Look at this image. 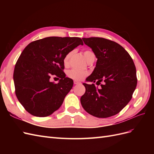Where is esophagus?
I'll return each instance as SVG.
<instances>
[{
    "mask_svg": "<svg viewBox=\"0 0 154 154\" xmlns=\"http://www.w3.org/2000/svg\"><path fill=\"white\" fill-rule=\"evenodd\" d=\"M79 83H80V82H78V81H76V80L74 81V85H77V84H79Z\"/></svg>",
    "mask_w": 154,
    "mask_h": 154,
    "instance_id": "1",
    "label": "esophagus"
}]
</instances>
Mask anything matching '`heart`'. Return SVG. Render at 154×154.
Segmentation results:
<instances>
[{
	"label": "heart",
	"mask_w": 154,
	"mask_h": 154,
	"mask_svg": "<svg viewBox=\"0 0 154 154\" xmlns=\"http://www.w3.org/2000/svg\"><path fill=\"white\" fill-rule=\"evenodd\" d=\"M73 54V51H70L65 56L63 62L65 66H67L69 64V59L71 58L72 54ZM83 55L87 61V62L90 63L92 61H94L95 59V54L92 50L87 49L83 51ZM67 75L69 78H71L74 80H82L85 78L88 75V72L85 71H78L76 69H71L67 71Z\"/></svg>",
	"instance_id": "b5f03b06"
}]
</instances>
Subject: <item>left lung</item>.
I'll return each mask as SVG.
<instances>
[{
  "mask_svg": "<svg viewBox=\"0 0 154 154\" xmlns=\"http://www.w3.org/2000/svg\"><path fill=\"white\" fill-rule=\"evenodd\" d=\"M82 39L97 58L94 71L86 80L97 82L100 87L83 83L85 92L81 97L82 105L88 114L97 118L114 116L128 103L136 88L137 79L133 60L114 41L100 37Z\"/></svg>",
  "mask_w": 154,
  "mask_h": 154,
  "instance_id": "obj_1",
  "label": "left lung"
}]
</instances>
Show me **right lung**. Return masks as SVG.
<instances>
[{"instance_id":"1","label":"right lung","mask_w":154,"mask_h":154,"mask_svg":"<svg viewBox=\"0 0 154 154\" xmlns=\"http://www.w3.org/2000/svg\"><path fill=\"white\" fill-rule=\"evenodd\" d=\"M79 45L78 37L51 36L32 42L23 50L13 73L15 94L26 111L37 117L52 114L73 86L63 72L65 56ZM60 78L58 84L50 81Z\"/></svg>"}]
</instances>
